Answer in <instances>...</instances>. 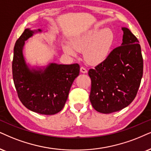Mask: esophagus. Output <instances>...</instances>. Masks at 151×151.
Listing matches in <instances>:
<instances>
[{"label": "esophagus", "mask_w": 151, "mask_h": 151, "mask_svg": "<svg viewBox=\"0 0 151 151\" xmlns=\"http://www.w3.org/2000/svg\"><path fill=\"white\" fill-rule=\"evenodd\" d=\"M80 72H81V73H83V74H85V73H87V70L85 68H83V67H81V68H80Z\"/></svg>", "instance_id": "34e87169"}]
</instances>
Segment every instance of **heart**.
Returning <instances> with one entry per match:
<instances>
[{
	"instance_id": "heart-1",
	"label": "heart",
	"mask_w": 151,
	"mask_h": 151,
	"mask_svg": "<svg viewBox=\"0 0 151 151\" xmlns=\"http://www.w3.org/2000/svg\"><path fill=\"white\" fill-rule=\"evenodd\" d=\"M114 44V34L110 28H94L74 36L71 45L64 44V52L71 56L77 51H83L84 58L89 64L98 65L107 59Z\"/></svg>"
}]
</instances>
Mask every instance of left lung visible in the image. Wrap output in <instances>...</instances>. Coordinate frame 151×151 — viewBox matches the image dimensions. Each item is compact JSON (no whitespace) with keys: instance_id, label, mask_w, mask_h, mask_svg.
Listing matches in <instances>:
<instances>
[{"instance_id":"8db88e82","label":"left lung","mask_w":151,"mask_h":151,"mask_svg":"<svg viewBox=\"0 0 151 151\" xmlns=\"http://www.w3.org/2000/svg\"><path fill=\"white\" fill-rule=\"evenodd\" d=\"M121 45L107 59L90 69V101L97 111L110 114L126 107L134 100L143 76V58L137 38L127 28Z\"/></svg>"}]
</instances>
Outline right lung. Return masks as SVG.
<instances>
[{"label": "right lung", "mask_w": 151, "mask_h": 151, "mask_svg": "<svg viewBox=\"0 0 151 151\" xmlns=\"http://www.w3.org/2000/svg\"><path fill=\"white\" fill-rule=\"evenodd\" d=\"M42 30L26 28L14 47L12 75L19 98L28 109L44 115L62 110L74 80L79 74V65L49 63L45 66H31L24 55L26 41Z\"/></svg>", "instance_id": "1"}]
</instances>
